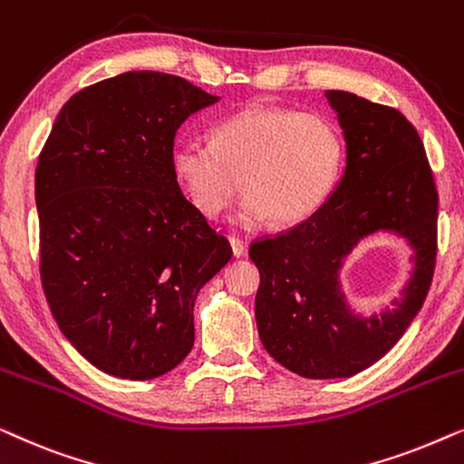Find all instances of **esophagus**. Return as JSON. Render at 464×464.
<instances>
[{
  "mask_svg": "<svg viewBox=\"0 0 464 464\" xmlns=\"http://www.w3.org/2000/svg\"><path fill=\"white\" fill-rule=\"evenodd\" d=\"M230 246H232V253H234V256H237V257L245 256L246 246H245V243H243V240H240L238 237H230Z\"/></svg>",
  "mask_w": 464,
  "mask_h": 464,
  "instance_id": "esophagus-1",
  "label": "esophagus"
}]
</instances>
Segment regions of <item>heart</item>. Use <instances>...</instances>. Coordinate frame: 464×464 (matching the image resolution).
I'll return each mask as SVG.
<instances>
[{"instance_id":"heart-1","label":"heart","mask_w":464,"mask_h":464,"mask_svg":"<svg viewBox=\"0 0 464 464\" xmlns=\"http://www.w3.org/2000/svg\"><path fill=\"white\" fill-rule=\"evenodd\" d=\"M342 164L344 139L332 120L272 105L219 118L211 143L179 137L170 145L177 183L208 218L224 213L243 181L238 221L246 226L308 219L334 192Z\"/></svg>"}]
</instances>
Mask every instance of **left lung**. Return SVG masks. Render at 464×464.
<instances>
[{
    "label": "left lung",
    "mask_w": 464,
    "mask_h": 464,
    "mask_svg": "<svg viewBox=\"0 0 464 464\" xmlns=\"http://www.w3.org/2000/svg\"><path fill=\"white\" fill-rule=\"evenodd\" d=\"M346 141V169L319 211L256 240V319L270 357L310 380L348 378L382 359L414 321L433 281L437 188L418 130L395 107L329 91ZM395 231L415 249V272L395 309L354 315L339 289L341 259L361 237Z\"/></svg>",
    "instance_id": "left-lung-1"
}]
</instances>
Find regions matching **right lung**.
I'll list each match as a JSON object with an SVG mask.
<instances>
[{
  "instance_id": "1",
  "label": "right lung",
  "mask_w": 464,
  "mask_h": 464,
  "mask_svg": "<svg viewBox=\"0 0 464 464\" xmlns=\"http://www.w3.org/2000/svg\"><path fill=\"white\" fill-rule=\"evenodd\" d=\"M179 75L82 88L40 151V276L56 325L101 372L151 380L194 346V302L232 257L170 170L177 129L218 103Z\"/></svg>"
}]
</instances>
